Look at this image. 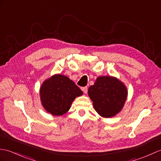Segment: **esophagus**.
Instances as JSON below:
<instances>
[{
	"instance_id": "esophagus-1",
	"label": "esophagus",
	"mask_w": 161,
	"mask_h": 161,
	"mask_svg": "<svg viewBox=\"0 0 161 161\" xmlns=\"http://www.w3.org/2000/svg\"><path fill=\"white\" fill-rule=\"evenodd\" d=\"M81 90H82V91H83V92L85 93V94H86V93L88 92V88L86 86L81 88Z\"/></svg>"
}]
</instances>
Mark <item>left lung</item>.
Returning <instances> with one entry per match:
<instances>
[{
  "instance_id": "8db88e82",
  "label": "left lung",
  "mask_w": 161,
  "mask_h": 161,
  "mask_svg": "<svg viewBox=\"0 0 161 161\" xmlns=\"http://www.w3.org/2000/svg\"><path fill=\"white\" fill-rule=\"evenodd\" d=\"M88 96L95 110L103 117H114L121 110L128 96L123 82L113 77H98L88 88Z\"/></svg>"
}]
</instances>
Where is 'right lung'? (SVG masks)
I'll return each instance as SVG.
<instances>
[{"mask_svg": "<svg viewBox=\"0 0 161 161\" xmlns=\"http://www.w3.org/2000/svg\"><path fill=\"white\" fill-rule=\"evenodd\" d=\"M82 94L83 92L71 80L59 74L44 81L40 91L44 109L54 116L65 114L73 100Z\"/></svg>", "mask_w": 161, "mask_h": 161, "instance_id": "obj_1", "label": "right lung"}]
</instances>
